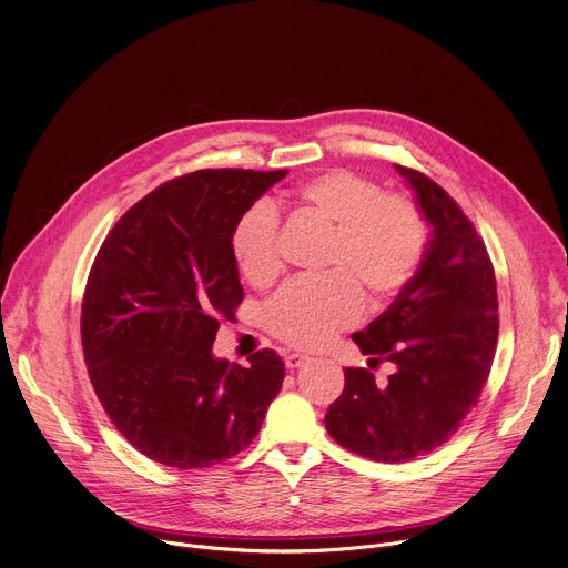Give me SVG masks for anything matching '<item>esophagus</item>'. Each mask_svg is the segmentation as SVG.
<instances>
[{
	"label": "esophagus",
	"mask_w": 568,
	"mask_h": 568,
	"mask_svg": "<svg viewBox=\"0 0 568 568\" xmlns=\"http://www.w3.org/2000/svg\"><path fill=\"white\" fill-rule=\"evenodd\" d=\"M283 359H285V366L290 371H294V368H301L307 362V355H303V353H285Z\"/></svg>",
	"instance_id": "esophagus-1"
}]
</instances>
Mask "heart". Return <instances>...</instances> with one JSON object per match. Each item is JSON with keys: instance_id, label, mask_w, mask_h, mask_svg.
Here are the masks:
<instances>
[{"instance_id": "b5f03b06", "label": "heart", "mask_w": 568, "mask_h": 568, "mask_svg": "<svg viewBox=\"0 0 568 568\" xmlns=\"http://www.w3.org/2000/svg\"><path fill=\"white\" fill-rule=\"evenodd\" d=\"M287 209L323 229L318 278L287 283L267 305L265 326L285 344L316 348L351 326L362 312V294L375 307L390 303L416 276L427 226L418 206L355 171L331 169L307 178L285 195ZM278 220L270 206L242 213L231 231L237 272L256 287L281 272Z\"/></svg>"}]
</instances>
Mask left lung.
Masks as SVG:
<instances>
[{
    "mask_svg": "<svg viewBox=\"0 0 568 568\" xmlns=\"http://www.w3.org/2000/svg\"><path fill=\"white\" fill-rule=\"evenodd\" d=\"M414 191L429 240L412 283L353 342L371 364L395 366L386 384L346 368L326 414L328 434L379 463L420 458L458 429L490 375L499 301L488 252L458 204L418 171L395 166Z\"/></svg>",
    "mask_w": 568,
    "mask_h": 568,
    "instance_id": "8db88e82",
    "label": "left lung"
}]
</instances>
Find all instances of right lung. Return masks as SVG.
<instances>
[{
    "instance_id": "add662e5",
    "label": "right lung",
    "mask_w": 568,
    "mask_h": 568,
    "mask_svg": "<svg viewBox=\"0 0 568 568\" xmlns=\"http://www.w3.org/2000/svg\"><path fill=\"white\" fill-rule=\"evenodd\" d=\"M287 171H197L161 184L110 231L92 265L80 337L114 427L148 458L180 469L222 463L261 432L285 364L213 355L220 318L242 301L235 220Z\"/></svg>"
}]
</instances>
